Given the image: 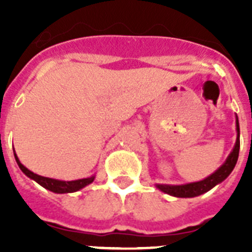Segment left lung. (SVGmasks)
<instances>
[{"mask_svg": "<svg viewBox=\"0 0 252 252\" xmlns=\"http://www.w3.org/2000/svg\"><path fill=\"white\" fill-rule=\"evenodd\" d=\"M236 131H237V139H236V144L233 146L232 151L226 159V161L222 164L217 170L207 177L206 179L199 180V182H194V183L182 184V186H169V184H157V188H159L161 192L170 194L173 197L178 198H193L197 195H201L203 193L208 192L213 187L223 182L228 175L231 174V171L235 168L237 159H239V151H240V125L239 119L236 116Z\"/></svg>", "mask_w": 252, "mask_h": 252, "instance_id": "1", "label": "left lung"}]
</instances>
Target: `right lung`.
Wrapping results in <instances>:
<instances>
[{"mask_svg": "<svg viewBox=\"0 0 252 252\" xmlns=\"http://www.w3.org/2000/svg\"><path fill=\"white\" fill-rule=\"evenodd\" d=\"M15 159H16L17 165L19 168L21 169L22 173L29 177L30 179L35 180L36 183H39L40 186L44 187L45 189L50 190V192L54 193H59V194H63V193H73L77 192L79 189L84 188L86 186L91 184L94 180V177L91 178H84V179H78V180H70V182H65V180H58V179H53V178H46V177H41V175H37L35 173H32L31 170H29L26 166H24L20 162L19 158L15 154Z\"/></svg>", "mask_w": 252, "mask_h": 252, "instance_id": "1", "label": "right lung"}]
</instances>
